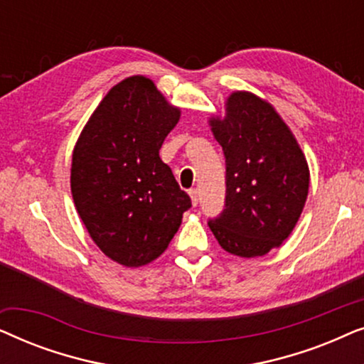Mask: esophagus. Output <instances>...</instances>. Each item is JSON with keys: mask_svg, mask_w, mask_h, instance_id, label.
Returning <instances> with one entry per match:
<instances>
[{"mask_svg": "<svg viewBox=\"0 0 364 364\" xmlns=\"http://www.w3.org/2000/svg\"><path fill=\"white\" fill-rule=\"evenodd\" d=\"M188 193H191L192 205L197 207V203H198V192H197V188H191V191H188Z\"/></svg>", "mask_w": 364, "mask_h": 364, "instance_id": "obj_1", "label": "esophagus"}]
</instances>
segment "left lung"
<instances>
[{"instance_id":"left-lung-1","label":"left lung","mask_w":364,"mask_h":364,"mask_svg":"<svg viewBox=\"0 0 364 364\" xmlns=\"http://www.w3.org/2000/svg\"><path fill=\"white\" fill-rule=\"evenodd\" d=\"M225 154V208L208 218L223 250L262 257L280 247L305 207L310 172L295 137L270 104L233 92L227 117L212 119Z\"/></svg>"}]
</instances>
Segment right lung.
<instances>
[{"label":"right lung","mask_w":364,"mask_h":364,"mask_svg":"<svg viewBox=\"0 0 364 364\" xmlns=\"http://www.w3.org/2000/svg\"><path fill=\"white\" fill-rule=\"evenodd\" d=\"M181 111L151 79L132 76L102 99L73 152L71 191L96 245L141 267L168 247L192 200L159 157Z\"/></svg>","instance_id":"obj_1"}]
</instances>
